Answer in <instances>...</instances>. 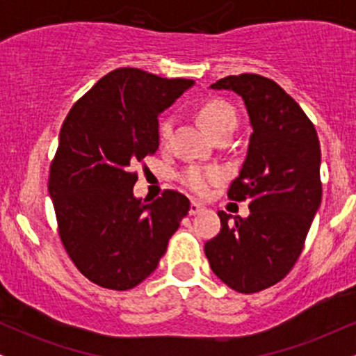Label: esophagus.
Returning <instances> with one entry per match:
<instances>
[{
	"mask_svg": "<svg viewBox=\"0 0 356 356\" xmlns=\"http://www.w3.org/2000/svg\"><path fill=\"white\" fill-rule=\"evenodd\" d=\"M204 209H206V207H204V204H201L199 201H191V209H189L191 216L199 214V212H202Z\"/></svg>",
	"mask_w": 356,
	"mask_h": 356,
	"instance_id": "1",
	"label": "esophagus"
}]
</instances>
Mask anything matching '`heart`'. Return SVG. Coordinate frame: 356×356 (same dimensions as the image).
I'll return each instance as SVG.
<instances>
[{"label": "heart", "mask_w": 356, "mask_h": 356, "mask_svg": "<svg viewBox=\"0 0 356 356\" xmlns=\"http://www.w3.org/2000/svg\"><path fill=\"white\" fill-rule=\"evenodd\" d=\"M199 120L202 122L204 129L211 134L212 137L219 136L222 132H229L238 127V113L232 105L227 104L224 100L212 99L204 102L199 107ZM172 132V120L170 118H164L159 125V137L161 142H167ZM222 179V172L216 167H189V169L184 170L181 175V181L184 186L189 187L191 191L197 192V194H204V192L209 191L212 184H218Z\"/></svg>", "instance_id": "obj_1"}]
</instances>
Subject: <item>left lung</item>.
<instances>
[{
	"instance_id": "1",
	"label": "left lung",
	"mask_w": 356,
	"mask_h": 356,
	"mask_svg": "<svg viewBox=\"0 0 356 356\" xmlns=\"http://www.w3.org/2000/svg\"><path fill=\"white\" fill-rule=\"evenodd\" d=\"M212 90L238 93L252 134L232 201H249L248 218L219 211L220 232L204 246L211 269L238 293H257L291 271L321 204V149L306 113L276 81L231 75Z\"/></svg>"
}]
</instances>
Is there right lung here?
Listing matches in <instances>:
<instances>
[{
	"instance_id": "add662e5",
	"label": "right lung",
	"mask_w": 356,
	"mask_h": 356,
	"mask_svg": "<svg viewBox=\"0 0 356 356\" xmlns=\"http://www.w3.org/2000/svg\"><path fill=\"white\" fill-rule=\"evenodd\" d=\"M192 85L118 68L61 125L48 191L68 256L102 288L127 291L152 275L191 209L175 191L152 202L136 197L132 167L157 152L159 115Z\"/></svg>"
}]
</instances>
